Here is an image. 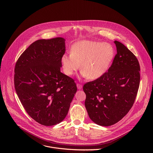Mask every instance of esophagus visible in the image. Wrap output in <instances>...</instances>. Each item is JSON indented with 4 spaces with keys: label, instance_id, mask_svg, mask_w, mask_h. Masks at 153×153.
<instances>
[{
    "label": "esophagus",
    "instance_id": "1",
    "mask_svg": "<svg viewBox=\"0 0 153 153\" xmlns=\"http://www.w3.org/2000/svg\"><path fill=\"white\" fill-rule=\"evenodd\" d=\"M76 86H77L78 89H81L82 88V85L81 84H78V83L76 84Z\"/></svg>",
    "mask_w": 153,
    "mask_h": 153
}]
</instances>
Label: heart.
<instances>
[{
  "mask_svg": "<svg viewBox=\"0 0 153 153\" xmlns=\"http://www.w3.org/2000/svg\"><path fill=\"white\" fill-rule=\"evenodd\" d=\"M114 56V50L111 45L83 40L73 45L71 53L62 56L61 64L68 76L72 75L81 64L82 76L96 79L107 71Z\"/></svg>",
  "mask_w": 153,
  "mask_h": 153,
  "instance_id": "1",
  "label": "heart"
}]
</instances>
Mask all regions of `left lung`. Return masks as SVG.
Here are the masks:
<instances>
[{"label":"left lung","instance_id":"8db88e82","mask_svg":"<svg viewBox=\"0 0 153 153\" xmlns=\"http://www.w3.org/2000/svg\"><path fill=\"white\" fill-rule=\"evenodd\" d=\"M112 65L100 78L83 87L85 105L91 120L98 125L110 126L129 112L136 98L140 82V66L132 52L117 41Z\"/></svg>","mask_w":153,"mask_h":153}]
</instances>
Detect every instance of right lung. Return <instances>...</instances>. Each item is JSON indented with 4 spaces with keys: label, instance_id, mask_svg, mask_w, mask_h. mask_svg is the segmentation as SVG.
I'll return each mask as SVG.
<instances>
[{
    "label": "right lung",
    "instance_id": "obj_1",
    "mask_svg": "<svg viewBox=\"0 0 153 153\" xmlns=\"http://www.w3.org/2000/svg\"><path fill=\"white\" fill-rule=\"evenodd\" d=\"M65 39H40L19 56L15 67L14 85L27 114L45 126L65 118L77 91L74 80L61 72Z\"/></svg>",
    "mask_w": 153,
    "mask_h": 153
}]
</instances>
